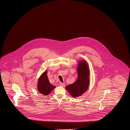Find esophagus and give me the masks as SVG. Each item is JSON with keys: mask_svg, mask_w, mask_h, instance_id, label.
<instances>
[{"mask_svg": "<svg viewBox=\"0 0 130 130\" xmlns=\"http://www.w3.org/2000/svg\"><path fill=\"white\" fill-rule=\"evenodd\" d=\"M59 84H60V86H61L62 87H64L65 86V84H64V83H62V82H60V83H59Z\"/></svg>", "mask_w": 130, "mask_h": 130, "instance_id": "obj_1", "label": "esophagus"}]
</instances>
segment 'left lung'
I'll return each mask as SVG.
<instances>
[{
  "instance_id": "left-lung-1",
  "label": "left lung",
  "mask_w": 130,
  "mask_h": 130,
  "mask_svg": "<svg viewBox=\"0 0 130 130\" xmlns=\"http://www.w3.org/2000/svg\"><path fill=\"white\" fill-rule=\"evenodd\" d=\"M78 78L73 84L66 87V89L74 98H77L85 93L89 85V70L86 62L81 61L77 67Z\"/></svg>"
}]
</instances>
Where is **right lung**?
<instances>
[{
	"label": "right lung",
	"instance_id": "obj_1",
	"mask_svg": "<svg viewBox=\"0 0 130 130\" xmlns=\"http://www.w3.org/2000/svg\"><path fill=\"white\" fill-rule=\"evenodd\" d=\"M38 90L44 95H48L51 91L56 88L52 85L49 81L46 71L39 77L38 81Z\"/></svg>",
	"mask_w": 130,
	"mask_h": 130
}]
</instances>
